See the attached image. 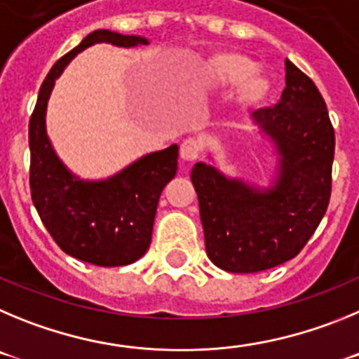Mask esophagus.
Here are the masks:
<instances>
[{"mask_svg":"<svg viewBox=\"0 0 359 359\" xmlns=\"http://www.w3.org/2000/svg\"><path fill=\"white\" fill-rule=\"evenodd\" d=\"M200 150H202L200 141L189 137V140H186L180 144V159H182L184 163H193V161L198 159Z\"/></svg>","mask_w":359,"mask_h":359,"instance_id":"obj_1","label":"esophagus"}]
</instances>
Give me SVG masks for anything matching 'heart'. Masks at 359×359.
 Returning a JSON list of instances; mask_svg holds the SVG:
<instances>
[{
  "mask_svg": "<svg viewBox=\"0 0 359 359\" xmlns=\"http://www.w3.org/2000/svg\"><path fill=\"white\" fill-rule=\"evenodd\" d=\"M256 71V62L238 51H222L216 53L208 64V76L216 86H234L238 89V102L247 107H256L268 96V82L259 75H252Z\"/></svg>",
  "mask_w": 359,
  "mask_h": 359,
  "instance_id": "1",
  "label": "heart"
}]
</instances>
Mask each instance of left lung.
<instances>
[{
  "instance_id": "1",
  "label": "left lung",
  "mask_w": 359,
  "mask_h": 359,
  "mask_svg": "<svg viewBox=\"0 0 359 359\" xmlns=\"http://www.w3.org/2000/svg\"><path fill=\"white\" fill-rule=\"evenodd\" d=\"M284 66L280 102L254 116L277 154L270 186L227 177L212 164L191 170L205 252L225 272L254 273L293 259L327 211L334 128L313 80L288 59Z\"/></svg>"
}]
</instances>
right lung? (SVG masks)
<instances>
[{
	"mask_svg": "<svg viewBox=\"0 0 359 359\" xmlns=\"http://www.w3.org/2000/svg\"><path fill=\"white\" fill-rule=\"evenodd\" d=\"M100 43L135 48L148 44V39L95 30L55 62L41 86L28 127L30 189L44 227L66 254L98 266H125L150 247L159 196L177 173L179 147L147 154L102 180L80 179L60 161L48 137V100L64 67L80 51Z\"/></svg>",
	"mask_w": 359,
	"mask_h": 359,
	"instance_id": "obj_1",
	"label": "right lung"
}]
</instances>
